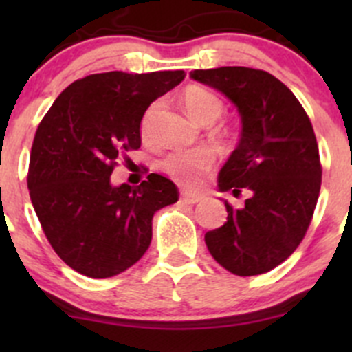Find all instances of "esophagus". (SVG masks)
Masks as SVG:
<instances>
[{
	"label": "esophagus",
	"mask_w": 352,
	"mask_h": 352,
	"mask_svg": "<svg viewBox=\"0 0 352 352\" xmlns=\"http://www.w3.org/2000/svg\"><path fill=\"white\" fill-rule=\"evenodd\" d=\"M180 201L184 204H197L199 201H202L201 194H190V192H182L180 194Z\"/></svg>",
	"instance_id": "34e87169"
}]
</instances>
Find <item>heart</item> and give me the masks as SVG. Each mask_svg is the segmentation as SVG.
Returning a JSON list of instances; mask_svg holds the SVG:
<instances>
[{
	"label": "heart",
	"mask_w": 352,
	"mask_h": 352,
	"mask_svg": "<svg viewBox=\"0 0 352 352\" xmlns=\"http://www.w3.org/2000/svg\"><path fill=\"white\" fill-rule=\"evenodd\" d=\"M182 104L189 116L199 124H214L223 116L225 104L212 91L202 87H189L182 94ZM160 102L150 105L141 119V136L148 138L151 133V122L158 112ZM216 153L209 148H192V150L173 151L163 160V170L180 186L194 187L201 182L204 173L212 168Z\"/></svg>",
	"instance_id": "heart-1"
}]
</instances>
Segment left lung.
<instances>
[{
  "label": "left lung",
  "mask_w": 352,
  "mask_h": 352,
  "mask_svg": "<svg viewBox=\"0 0 352 352\" xmlns=\"http://www.w3.org/2000/svg\"><path fill=\"white\" fill-rule=\"evenodd\" d=\"M190 78L221 91L242 120L239 146L219 170V192H250L240 209L204 235L209 254L236 276H257L285 262L303 240L322 184L317 138L285 83L245 66L194 69Z\"/></svg>",
  "instance_id": "8db88e82"
}]
</instances>
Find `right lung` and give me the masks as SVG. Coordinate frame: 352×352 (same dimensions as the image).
Instances as JSON below:
<instances>
[{
  "instance_id": "add662e5",
  "label": "right lung",
  "mask_w": 352,
  "mask_h": 352,
  "mask_svg": "<svg viewBox=\"0 0 352 352\" xmlns=\"http://www.w3.org/2000/svg\"><path fill=\"white\" fill-rule=\"evenodd\" d=\"M184 71H109L76 80L35 133L28 190L56 254L80 274L112 278L151 243L153 214L179 201L175 184L150 173L140 186H112L117 158L141 146V119Z\"/></svg>"
}]
</instances>
